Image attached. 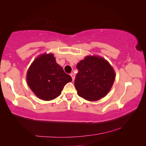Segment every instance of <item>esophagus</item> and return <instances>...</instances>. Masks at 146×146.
<instances>
[{"label": "esophagus", "mask_w": 146, "mask_h": 146, "mask_svg": "<svg viewBox=\"0 0 146 146\" xmlns=\"http://www.w3.org/2000/svg\"><path fill=\"white\" fill-rule=\"evenodd\" d=\"M70 75H71V77H72V80H73V81H74V80H75V74H74L73 73H71V74H70Z\"/></svg>", "instance_id": "obj_1"}]
</instances>
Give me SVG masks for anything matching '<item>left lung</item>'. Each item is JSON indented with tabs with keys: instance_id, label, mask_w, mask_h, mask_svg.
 Instances as JSON below:
<instances>
[{
	"instance_id": "8db88e82",
	"label": "left lung",
	"mask_w": 146,
	"mask_h": 146,
	"mask_svg": "<svg viewBox=\"0 0 146 146\" xmlns=\"http://www.w3.org/2000/svg\"><path fill=\"white\" fill-rule=\"evenodd\" d=\"M75 86L77 94L89 101L104 97L111 89L115 72L111 64L99 56H86L76 64Z\"/></svg>"
}]
</instances>
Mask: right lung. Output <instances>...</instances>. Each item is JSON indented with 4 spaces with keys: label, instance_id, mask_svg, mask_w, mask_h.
Returning a JSON list of instances; mask_svg holds the SVG:
<instances>
[{
    "label": "right lung",
    "instance_id": "obj_1",
    "mask_svg": "<svg viewBox=\"0 0 146 146\" xmlns=\"http://www.w3.org/2000/svg\"><path fill=\"white\" fill-rule=\"evenodd\" d=\"M26 80L36 97L49 101L58 97L64 86L72 78L56 63L53 54L44 53L31 63L27 71Z\"/></svg>",
    "mask_w": 146,
    "mask_h": 146
}]
</instances>
